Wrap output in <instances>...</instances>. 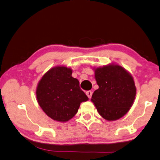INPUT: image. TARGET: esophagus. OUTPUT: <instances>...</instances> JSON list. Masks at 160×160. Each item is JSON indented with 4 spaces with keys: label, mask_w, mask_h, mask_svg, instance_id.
I'll return each mask as SVG.
<instances>
[{
    "label": "esophagus",
    "mask_w": 160,
    "mask_h": 160,
    "mask_svg": "<svg viewBox=\"0 0 160 160\" xmlns=\"http://www.w3.org/2000/svg\"><path fill=\"white\" fill-rule=\"evenodd\" d=\"M86 95H87V96H88V98H91L92 92L91 91H90V90H88V91H86Z\"/></svg>",
    "instance_id": "esophagus-1"
}]
</instances>
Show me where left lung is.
<instances>
[{"label": "left lung", "instance_id": "left-lung-1", "mask_svg": "<svg viewBox=\"0 0 160 160\" xmlns=\"http://www.w3.org/2000/svg\"><path fill=\"white\" fill-rule=\"evenodd\" d=\"M95 77L99 88L93 92L91 100L99 115L107 120L125 115L136 96L131 74L121 66L109 65L96 68Z\"/></svg>", "mask_w": 160, "mask_h": 160}]
</instances>
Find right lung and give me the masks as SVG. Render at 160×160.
<instances>
[{
	"label": "right lung",
	"mask_w": 160,
	"mask_h": 160,
	"mask_svg": "<svg viewBox=\"0 0 160 160\" xmlns=\"http://www.w3.org/2000/svg\"><path fill=\"white\" fill-rule=\"evenodd\" d=\"M66 67H55L48 71L39 82L36 96L44 113L54 120L66 122L77 113L81 102L88 99Z\"/></svg>",
	"instance_id": "right-lung-1"
}]
</instances>
